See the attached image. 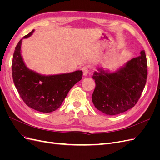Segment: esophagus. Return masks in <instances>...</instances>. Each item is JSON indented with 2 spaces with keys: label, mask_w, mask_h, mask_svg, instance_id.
<instances>
[{
  "label": "esophagus",
  "mask_w": 160,
  "mask_h": 160,
  "mask_svg": "<svg viewBox=\"0 0 160 160\" xmlns=\"http://www.w3.org/2000/svg\"><path fill=\"white\" fill-rule=\"evenodd\" d=\"M82 71H83V73L84 76L88 75L89 72V67L88 66H84L83 68H82Z\"/></svg>",
  "instance_id": "esophagus-1"
}]
</instances>
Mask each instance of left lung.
I'll list each match as a JSON object with an SVG mask.
<instances>
[{
  "instance_id": "8db88e82",
  "label": "left lung",
  "mask_w": 160,
  "mask_h": 160,
  "mask_svg": "<svg viewBox=\"0 0 160 160\" xmlns=\"http://www.w3.org/2000/svg\"><path fill=\"white\" fill-rule=\"evenodd\" d=\"M93 72L95 88L92 95L95 107L106 115H115L132 109L137 103L146 83V52L128 61L115 71L98 68Z\"/></svg>"
}]
</instances>
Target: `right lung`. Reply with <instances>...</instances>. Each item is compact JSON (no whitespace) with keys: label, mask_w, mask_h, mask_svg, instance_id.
<instances>
[{"label":"right lung","mask_w":160,"mask_h":160,"mask_svg":"<svg viewBox=\"0 0 160 160\" xmlns=\"http://www.w3.org/2000/svg\"><path fill=\"white\" fill-rule=\"evenodd\" d=\"M35 30L18 42L14 50L12 75L13 82L24 102L28 107L43 113H50L59 108L70 89L82 79L83 71L69 73L41 75L27 67L21 55L23 38L31 37Z\"/></svg>","instance_id":"add662e5"}]
</instances>
